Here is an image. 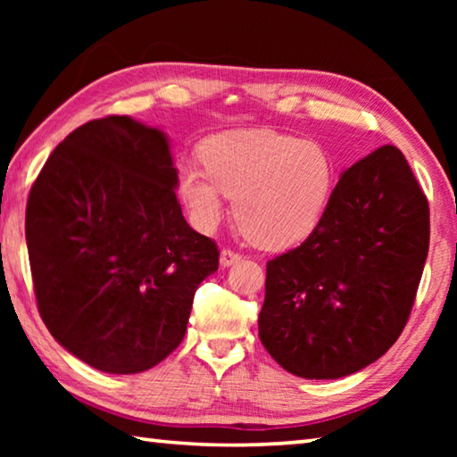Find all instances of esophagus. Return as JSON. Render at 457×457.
Segmentation results:
<instances>
[{"label":"esophagus","instance_id":"1","mask_svg":"<svg viewBox=\"0 0 457 457\" xmlns=\"http://www.w3.org/2000/svg\"><path fill=\"white\" fill-rule=\"evenodd\" d=\"M239 260H242V256H239V253L234 252V250H221V253H220V264H221V268L234 266V264H237Z\"/></svg>","mask_w":457,"mask_h":457}]
</instances>
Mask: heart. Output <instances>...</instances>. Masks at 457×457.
Wrapping results in <instances>:
<instances>
[{
  "label": "heart",
  "instance_id": "heart-1",
  "mask_svg": "<svg viewBox=\"0 0 457 457\" xmlns=\"http://www.w3.org/2000/svg\"><path fill=\"white\" fill-rule=\"evenodd\" d=\"M204 163H183L177 189L201 231H213L228 213L244 234L268 247L290 245L320 221L337 185L335 161L322 145L266 129L212 137Z\"/></svg>",
  "mask_w": 457,
  "mask_h": 457
}]
</instances>
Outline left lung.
<instances>
[{
  "instance_id": "1",
  "label": "left lung",
  "mask_w": 457,
  "mask_h": 457,
  "mask_svg": "<svg viewBox=\"0 0 457 457\" xmlns=\"http://www.w3.org/2000/svg\"><path fill=\"white\" fill-rule=\"evenodd\" d=\"M428 250V199L385 145L340 173L312 234L268 262L262 345L303 378L365 369L403 330Z\"/></svg>"
}]
</instances>
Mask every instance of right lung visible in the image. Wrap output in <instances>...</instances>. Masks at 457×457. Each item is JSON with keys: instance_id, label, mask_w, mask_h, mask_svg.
Listing matches in <instances>:
<instances>
[{"instance_id": "obj_1", "label": "right lung", "mask_w": 457, "mask_h": 457, "mask_svg": "<svg viewBox=\"0 0 457 457\" xmlns=\"http://www.w3.org/2000/svg\"><path fill=\"white\" fill-rule=\"evenodd\" d=\"M171 143L130 117L90 120L46 161L26 207L34 290L50 335L103 373L169 357L220 266L185 221Z\"/></svg>"}]
</instances>
